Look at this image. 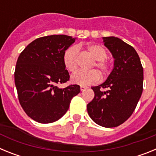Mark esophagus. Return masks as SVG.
I'll return each mask as SVG.
<instances>
[{"label":"esophagus","mask_w":156,"mask_h":156,"mask_svg":"<svg viewBox=\"0 0 156 156\" xmlns=\"http://www.w3.org/2000/svg\"><path fill=\"white\" fill-rule=\"evenodd\" d=\"M87 89V87H83V86H81L80 87V90L81 91H83V90H85Z\"/></svg>","instance_id":"esophagus-1"}]
</instances>
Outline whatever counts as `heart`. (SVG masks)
Segmentation results:
<instances>
[{"mask_svg":"<svg viewBox=\"0 0 156 156\" xmlns=\"http://www.w3.org/2000/svg\"><path fill=\"white\" fill-rule=\"evenodd\" d=\"M88 51L96 60L94 66L102 73L106 74L110 71L111 66L106 61L108 57V52L105 48L99 44H90L87 47ZM77 58H78V48L76 46H71L67 48L63 55V64L65 68L70 73H74L77 69ZM100 79L99 73L96 70L84 72L79 71L72 75L71 82L73 83L88 86L96 83Z\"/></svg>","mask_w":156,"mask_h":156,"instance_id":"obj_1","label":"heart"}]
</instances>
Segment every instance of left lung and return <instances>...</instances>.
Masks as SVG:
<instances>
[{
	"label": "left lung",
	"instance_id": "left-lung-1",
	"mask_svg": "<svg viewBox=\"0 0 156 156\" xmlns=\"http://www.w3.org/2000/svg\"><path fill=\"white\" fill-rule=\"evenodd\" d=\"M114 58L111 73L103 83L92 87L94 98L87 104L92 120L104 127H115L128 119L143 91L144 71L134 48L115 37H103ZM101 88L107 89L105 92Z\"/></svg>",
	"mask_w": 156,
	"mask_h": 156
}]
</instances>
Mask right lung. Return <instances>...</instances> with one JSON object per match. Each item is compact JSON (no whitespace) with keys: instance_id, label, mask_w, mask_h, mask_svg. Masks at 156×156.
<instances>
[{"instance_id":"right-lung-1","label":"right lung","mask_w":156,"mask_h":156,"mask_svg":"<svg viewBox=\"0 0 156 156\" xmlns=\"http://www.w3.org/2000/svg\"><path fill=\"white\" fill-rule=\"evenodd\" d=\"M75 41L66 35L40 37L27 45L18 58L15 83L19 102L27 115L37 122L57 121L69 109L72 98L80 91L76 84L58 87L69 80L63 55Z\"/></svg>"}]
</instances>
